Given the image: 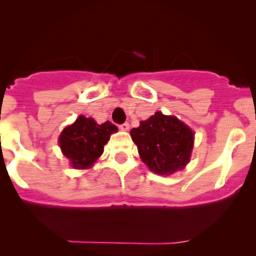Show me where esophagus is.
<instances>
[{
  "label": "esophagus",
  "instance_id": "1",
  "mask_svg": "<svg viewBox=\"0 0 256 256\" xmlns=\"http://www.w3.org/2000/svg\"><path fill=\"white\" fill-rule=\"evenodd\" d=\"M118 128H120L121 131H128V128H130V125H128V122H124V124H121L120 126H118Z\"/></svg>",
  "mask_w": 256,
  "mask_h": 256
}]
</instances>
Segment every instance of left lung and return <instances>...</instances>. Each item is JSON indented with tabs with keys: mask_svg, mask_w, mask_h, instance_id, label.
I'll return each mask as SVG.
<instances>
[{
	"mask_svg": "<svg viewBox=\"0 0 256 256\" xmlns=\"http://www.w3.org/2000/svg\"><path fill=\"white\" fill-rule=\"evenodd\" d=\"M130 135L142 162L154 174L168 176L190 162L194 134L176 116L154 112Z\"/></svg>",
	"mask_w": 256,
	"mask_h": 256,
	"instance_id": "8db88e82",
	"label": "left lung"
}]
</instances>
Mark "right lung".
<instances>
[{"instance_id":"add662e5","label":"right lung","mask_w":256,"mask_h":256,"mask_svg":"<svg viewBox=\"0 0 256 256\" xmlns=\"http://www.w3.org/2000/svg\"><path fill=\"white\" fill-rule=\"evenodd\" d=\"M118 128L110 121L99 124L94 118L80 115L76 122L66 126L59 136V146L73 168H90L104 152L110 135Z\"/></svg>"}]
</instances>
